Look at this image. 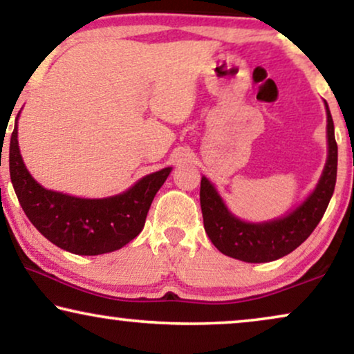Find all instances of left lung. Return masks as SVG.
I'll return each mask as SVG.
<instances>
[{
	"instance_id": "obj_1",
	"label": "left lung",
	"mask_w": 354,
	"mask_h": 354,
	"mask_svg": "<svg viewBox=\"0 0 354 354\" xmlns=\"http://www.w3.org/2000/svg\"><path fill=\"white\" fill-rule=\"evenodd\" d=\"M327 111L328 156L314 192L303 205L280 219L251 224L240 221L222 201L219 193L206 177L201 178L200 203L205 230L221 253L245 263H269L297 250L321 222L335 190L338 149L333 120Z\"/></svg>"
}]
</instances>
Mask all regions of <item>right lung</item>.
Returning a JSON list of instances; mask_svg holds the SVG:
<instances>
[{
    "mask_svg": "<svg viewBox=\"0 0 354 354\" xmlns=\"http://www.w3.org/2000/svg\"><path fill=\"white\" fill-rule=\"evenodd\" d=\"M171 171L164 167L149 174L120 195L86 200L46 190L30 176L19 151L17 119L9 143V174L28 221L51 243L82 256L111 253L133 240Z\"/></svg>",
    "mask_w": 354,
    "mask_h": 354,
    "instance_id": "right-lung-1",
    "label": "right lung"
}]
</instances>
